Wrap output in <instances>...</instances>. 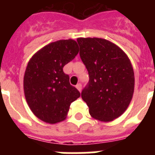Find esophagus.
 Here are the masks:
<instances>
[{"mask_svg": "<svg viewBox=\"0 0 155 155\" xmlns=\"http://www.w3.org/2000/svg\"><path fill=\"white\" fill-rule=\"evenodd\" d=\"M76 88L80 92L81 89H82V84H78L76 85Z\"/></svg>", "mask_w": 155, "mask_h": 155, "instance_id": "esophagus-1", "label": "esophagus"}]
</instances>
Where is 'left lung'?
Returning <instances> with one entry per match:
<instances>
[{
  "label": "left lung",
  "instance_id": "left-lung-1",
  "mask_svg": "<svg viewBox=\"0 0 155 155\" xmlns=\"http://www.w3.org/2000/svg\"><path fill=\"white\" fill-rule=\"evenodd\" d=\"M80 56L89 81L81 97L92 117L111 121L122 114L132 100L134 73L125 53L117 45L98 38H79Z\"/></svg>",
  "mask_w": 155,
  "mask_h": 155
}]
</instances>
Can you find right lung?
Wrapping results in <instances>:
<instances>
[{"label":"right lung","instance_id":"obj_1","mask_svg":"<svg viewBox=\"0 0 155 155\" xmlns=\"http://www.w3.org/2000/svg\"><path fill=\"white\" fill-rule=\"evenodd\" d=\"M78 53L75 41L58 40L42 48L29 61L23 80L24 92L28 105L40 120L50 124L62 121L71 104L80 97L63 70Z\"/></svg>","mask_w":155,"mask_h":155}]
</instances>
